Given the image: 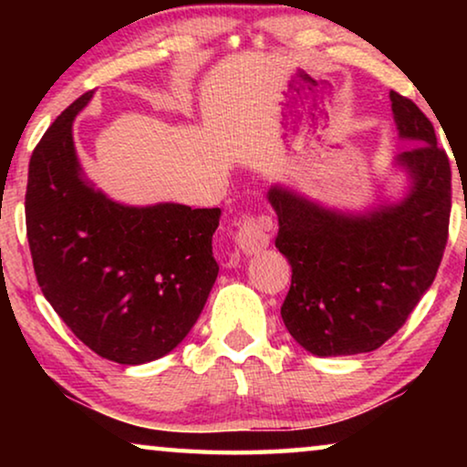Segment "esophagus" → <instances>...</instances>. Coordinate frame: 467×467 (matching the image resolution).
<instances>
[{"label": "esophagus", "mask_w": 467, "mask_h": 467, "mask_svg": "<svg viewBox=\"0 0 467 467\" xmlns=\"http://www.w3.org/2000/svg\"><path fill=\"white\" fill-rule=\"evenodd\" d=\"M270 223L257 216H244L238 223V232H235V244L244 254H257L259 251L270 244V234H267Z\"/></svg>", "instance_id": "34e87169"}]
</instances>
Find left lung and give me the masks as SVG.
Wrapping results in <instances>:
<instances>
[{
    "label": "left lung",
    "instance_id": "8db88e82",
    "mask_svg": "<svg viewBox=\"0 0 467 467\" xmlns=\"http://www.w3.org/2000/svg\"><path fill=\"white\" fill-rule=\"evenodd\" d=\"M389 98L400 138L417 144L395 159L412 181L400 203L344 214L289 189L267 191L278 214L276 248L293 270L280 317L317 357L382 347L431 286L449 240V155L412 99Z\"/></svg>",
    "mask_w": 467,
    "mask_h": 467
}]
</instances>
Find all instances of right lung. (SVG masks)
I'll return each mask as SVG.
<instances>
[{
  "label": "right lung",
  "mask_w": 467,
  "mask_h": 467,
  "mask_svg": "<svg viewBox=\"0 0 467 467\" xmlns=\"http://www.w3.org/2000/svg\"><path fill=\"white\" fill-rule=\"evenodd\" d=\"M80 95L37 142L25 221L37 285L63 323L104 359L140 366L184 340L213 289L221 208L123 206L82 176L72 123Z\"/></svg>",
  "instance_id": "add662e5"
}]
</instances>
